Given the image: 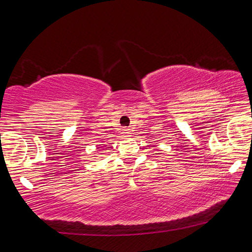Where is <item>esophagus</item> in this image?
Here are the masks:
<instances>
[{
    "instance_id": "34e87169",
    "label": "esophagus",
    "mask_w": 252,
    "mask_h": 252,
    "mask_svg": "<svg viewBox=\"0 0 252 252\" xmlns=\"http://www.w3.org/2000/svg\"><path fill=\"white\" fill-rule=\"evenodd\" d=\"M122 134H123V136H130L131 135V131L127 130V129H123L122 130Z\"/></svg>"
}]
</instances>
